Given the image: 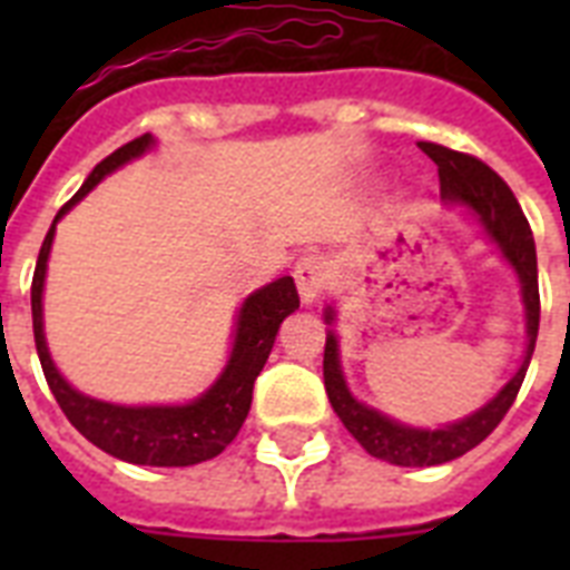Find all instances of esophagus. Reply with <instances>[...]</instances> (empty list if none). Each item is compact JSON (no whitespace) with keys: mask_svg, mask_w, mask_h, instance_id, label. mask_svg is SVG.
<instances>
[{"mask_svg":"<svg viewBox=\"0 0 570 570\" xmlns=\"http://www.w3.org/2000/svg\"><path fill=\"white\" fill-rule=\"evenodd\" d=\"M295 286H298L304 307H313L322 298V293H325V286H328L325 263L320 257L298 259V266H295Z\"/></svg>","mask_w":570,"mask_h":570,"instance_id":"obj_1","label":"esophagus"}]
</instances>
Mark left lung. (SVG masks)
<instances>
[{
    "mask_svg": "<svg viewBox=\"0 0 570 570\" xmlns=\"http://www.w3.org/2000/svg\"><path fill=\"white\" fill-rule=\"evenodd\" d=\"M423 150L441 177V197L446 206H459L470 222L476 224L479 233L485 236L488 245H494L503 263L512 268V275L521 284L523 304V331H527V346H523L521 366L514 375L488 399L476 411L452 420L443 425H411L396 416L384 414L379 407L366 405L352 393L340 357V334H337V307H325V361H322V375H325V393L334 407V414L343 420L352 438L364 446L373 459L390 461L399 468H434L446 461L459 459L464 452L485 441L494 432L497 423L503 420L505 411L512 407L514 396L523 384L527 366L535 352V337H539V263H535V239L527 218L521 213V204L514 200L512 189L497 177L485 163L473 156L459 154L443 145L420 141Z\"/></svg>",
    "mask_w": 570,
    "mask_h": 570,
    "instance_id": "left-lung-1",
    "label": "left lung"
}]
</instances>
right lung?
Wrapping results in <instances>:
<instances>
[{"instance_id":"right-lung-1","label":"right lung","mask_w":570,"mask_h":570,"mask_svg":"<svg viewBox=\"0 0 570 570\" xmlns=\"http://www.w3.org/2000/svg\"><path fill=\"white\" fill-rule=\"evenodd\" d=\"M154 147L156 138L150 132L118 147L115 154L106 156L88 174L82 189L58 209L56 222H52L47 239L40 245L38 266H35L31 325H35V346H38L40 366H43L52 396L67 414V420L94 446H100L102 452H109L120 461H129V464L189 468V464L215 459L239 434L242 423H245V416L250 411L254 381L266 366L268 352L275 346L277 328L289 313L298 311V293H295L293 277L284 275L272 281V284L259 286L239 304L236 320H233L230 352H227L222 373L215 375L213 384L200 396L189 399V402H177V405H120V402H106V399L88 396L82 390H76L49 355L47 328H43V286H47V266L58 222L88 191L97 189L109 174L129 165L132 159H141Z\"/></svg>"}]
</instances>
